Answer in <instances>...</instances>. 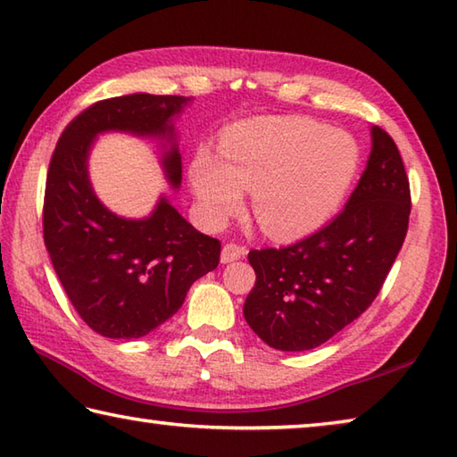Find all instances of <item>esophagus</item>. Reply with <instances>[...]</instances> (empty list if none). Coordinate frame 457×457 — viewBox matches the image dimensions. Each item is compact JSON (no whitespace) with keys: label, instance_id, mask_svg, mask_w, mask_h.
I'll return each mask as SVG.
<instances>
[{"label":"esophagus","instance_id":"1","mask_svg":"<svg viewBox=\"0 0 457 457\" xmlns=\"http://www.w3.org/2000/svg\"><path fill=\"white\" fill-rule=\"evenodd\" d=\"M245 254V249L243 246H238L235 243H227L222 246L220 251V262L222 265H227V262H233V261H238Z\"/></svg>","mask_w":457,"mask_h":457}]
</instances>
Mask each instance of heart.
Instances as JSON below:
<instances>
[{"mask_svg":"<svg viewBox=\"0 0 457 457\" xmlns=\"http://www.w3.org/2000/svg\"><path fill=\"white\" fill-rule=\"evenodd\" d=\"M220 154L198 148L192 195L206 227H220L253 192L265 235L295 241L331 219L353 184L361 148L353 136L309 118H259L222 136Z\"/></svg>","mask_w":457,"mask_h":457,"instance_id":"1","label":"heart"}]
</instances>
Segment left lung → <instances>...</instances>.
<instances>
[{
  "mask_svg": "<svg viewBox=\"0 0 457 457\" xmlns=\"http://www.w3.org/2000/svg\"><path fill=\"white\" fill-rule=\"evenodd\" d=\"M411 195L391 136L371 128V154L353 195L335 219L283 249L249 253L257 283L243 313L278 351H307L371 305L407 235Z\"/></svg>",
  "mask_w": 457,
  "mask_h": 457,
  "instance_id": "8db88e82",
  "label": "left lung"
}]
</instances>
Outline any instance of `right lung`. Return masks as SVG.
I'll use <instances>...</instances> for the list:
<instances>
[{"mask_svg":"<svg viewBox=\"0 0 457 457\" xmlns=\"http://www.w3.org/2000/svg\"><path fill=\"white\" fill-rule=\"evenodd\" d=\"M190 98L130 94L102 100L62 132L46 179L44 241L71 305L102 337L138 339L182 307L190 285L219 267L220 243L160 196L144 219H124L92 188L87 156L104 132L164 142L162 168L180 187L182 158L172 118Z\"/></svg>","mask_w":457,"mask_h":457,"instance_id":"obj_1","label":"right lung"}]
</instances>
